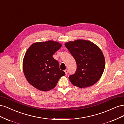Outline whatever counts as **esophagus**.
<instances>
[{
	"label": "esophagus",
	"mask_w": 124,
	"mask_h": 124,
	"mask_svg": "<svg viewBox=\"0 0 124 124\" xmlns=\"http://www.w3.org/2000/svg\"><path fill=\"white\" fill-rule=\"evenodd\" d=\"M64 71H65V74L67 75V73H68V70L66 69L65 70H64Z\"/></svg>",
	"instance_id": "34e87169"
}]
</instances>
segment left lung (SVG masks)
Listing matches in <instances>:
<instances>
[{
	"mask_svg": "<svg viewBox=\"0 0 124 124\" xmlns=\"http://www.w3.org/2000/svg\"><path fill=\"white\" fill-rule=\"evenodd\" d=\"M73 56L77 68L69 77L73 85L80 88L89 87L98 82L105 67V59L100 48L89 41L77 40L65 43Z\"/></svg>",
	"mask_w": 124,
	"mask_h": 124,
	"instance_id": "left-lung-1",
	"label": "left lung"
}]
</instances>
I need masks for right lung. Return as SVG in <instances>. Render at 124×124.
<instances>
[{
	"label": "right lung",
	"instance_id": "add662e5",
	"mask_svg": "<svg viewBox=\"0 0 124 124\" xmlns=\"http://www.w3.org/2000/svg\"><path fill=\"white\" fill-rule=\"evenodd\" d=\"M62 46L56 41L33 43L26 51L23 61L25 78L29 84L42 91L54 88L59 79L65 76L53 55Z\"/></svg>",
	"mask_w": 124,
	"mask_h": 124
}]
</instances>
